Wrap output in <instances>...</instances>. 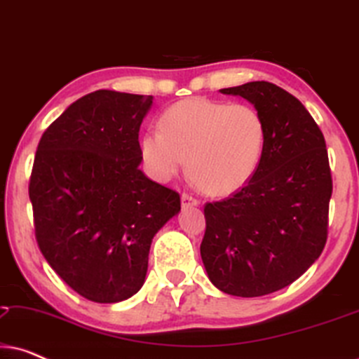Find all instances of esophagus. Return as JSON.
<instances>
[{"mask_svg":"<svg viewBox=\"0 0 359 359\" xmlns=\"http://www.w3.org/2000/svg\"><path fill=\"white\" fill-rule=\"evenodd\" d=\"M181 204H183V208H189V205H198L199 199L194 198V196L189 194V193H183V194H181Z\"/></svg>","mask_w":359,"mask_h":359,"instance_id":"1","label":"esophagus"}]
</instances>
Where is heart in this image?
Here are the masks:
<instances>
[{
    "instance_id": "b5f03b06",
    "label": "heart",
    "mask_w": 359,
    "mask_h": 359,
    "mask_svg": "<svg viewBox=\"0 0 359 359\" xmlns=\"http://www.w3.org/2000/svg\"><path fill=\"white\" fill-rule=\"evenodd\" d=\"M160 130L140 142L147 168L168 181L184 168L210 194H230L248 183L262 163L266 124L257 107L210 100H186L160 117Z\"/></svg>"
}]
</instances>
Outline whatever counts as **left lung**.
Here are the masks:
<instances>
[{
	"label": "left lung",
	"instance_id": "1",
	"mask_svg": "<svg viewBox=\"0 0 359 359\" xmlns=\"http://www.w3.org/2000/svg\"><path fill=\"white\" fill-rule=\"evenodd\" d=\"M220 91L262 112L266 147L242 189L204 205L201 257L220 291L266 296L302 276L327 243L333 184L325 139L302 102L273 83Z\"/></svg>",
	"mask_w": 359,
	"mask_h": 359
}]
</instances>
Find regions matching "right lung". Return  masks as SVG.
<instances>
[{
	"instance_id": "add662e5",
	"label": "right lung",
	"mask_w": 359,
	"mask_h": 359,
	"mask_svg": "<svg viewBox=\"0 0 359 359\" xmlns=\"http://www.w3.org/2000/svg\"><path fill=\"white\" fill-rule=\"evenodd\" d=\"M150 106L151 96L97 90L68 106L37 145L29 199L39 250L88 301L134 296L151 238L181 209L175 189L139 170Z\"/></svg>"
}]
</instances>
